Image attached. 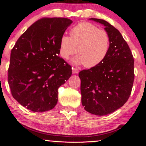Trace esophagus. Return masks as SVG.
<instances>
[{"instance_id":"1","label":"esophagus","mask_w":146,"mask_h":146,"mask_svg":"<svg viewBox=\"0 0 146 146\" xmlns=\"http://www.w3.org/2000/svg\"><path fill=\"white\" fill-rule=\"evenodd\" d=\"M72 69H73V73H74V74H76V73H78L79 70H78L77 68L72 67Z\"/></svg>"}]
</instances>
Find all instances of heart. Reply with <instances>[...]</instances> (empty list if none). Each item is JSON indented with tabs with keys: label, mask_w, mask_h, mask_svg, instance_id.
<instances>
[{
	"label": "heart",
	"mask_w": 146,
	"mask_h": 146,
	"mask_svg": "<svg viewBox=\"0 0 146 146\" xmlns=\"http://www.w3.org/2000/svg\"><path fill=\"white\" fill-rule=\"evenodd\" d=\"M70 37L62 36L60 42V54L68 60L76 52L73 59L76 64L86 68L98 66L108 55L110 46L109 34L95 25L83 22L70 31ZM77 49L76 50V48Z\"/></svg>",
	"instance_id": "b5f03b06"
}]
</instances>
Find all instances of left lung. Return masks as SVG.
<instances>
[{
	"label": "left lung",
	"instance_id": "obj_1",
	"mask_svg": "<svg viewBox=\"0 0 146 146\" xmlns=\"http://www.w3.org/2000/svg\"><path fill=\"white\" fill-rule=\"evenodd\" d=\"M90 20L104 25L110 46L100 64L79 73L82 104L88 113L102 116L113 113L128 101L135 79V61L128 44L116 28L104 20Z\"/></svg>",
	"mask_w": 146,
	"mask_h": 146
}]
</instances>
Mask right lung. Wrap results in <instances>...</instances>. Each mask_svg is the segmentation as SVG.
<instances>
[{"label":"right lung","mask_w":146,"mask_h":146,"mask_svg":"<svg viewBox=\"0 0 146 146\" xmlns=\"http://www.w3.org/2000/svg\"><path fill=\"white\" fill-rule=\"evenodd\" d=\"M73 21L42 18L21 35L11 49L8 83L13 98L33 112L53 109L58 88L72 74L60 53V38Z\"/></svg>","instance_id":"add662e5"}]
</instances>
